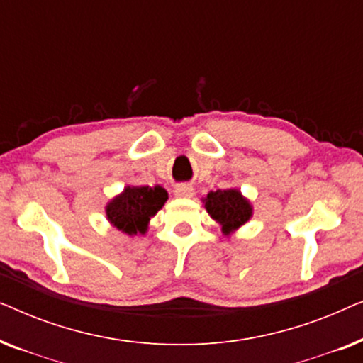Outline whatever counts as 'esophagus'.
Wrapping results in <instances>:
<instances>
[{
	"label": "esophagus",
	"instance_id": "34e87169",
	"mask_svg": "<svg viewBox=\"0 0 363 363\" xmlns=\"http://www.w3.org/2000/svg\"><path fill=\"white\" fill-rule=\"evenodd\" d=\"M193 195H195V190L190 185H178L175 188V196L178 198H191Z\"/></svg>",
	"mask_w": 363,
	"mask_h": 363
}]
</instances>
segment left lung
<instances>
[{
	"label": "left lung",
	"mask_w": 363,
	"mask_h": 363,
	"mask_svg": "<svg viewBox=\"0 0 363 363\" xmlns=\"http://www.w3.org/2000/svg\"><path fill=\"white\" fill-rule=\"evenodd\" d=\"M201 201L208 215L221 226L225 236H231L241 226H245L255 213L252 203L238 188L210 191L205 198H201Z\"/></svg>",
	"instance_id": "8db88e82"
}]
</instances>
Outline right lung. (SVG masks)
I'll use <instances>...</instances> for the list:
<instances>
[{"label": "right lung", "instance_id": "obj_1", "mask_svg": "<svg viewBox=\"0 0 363 363\" xmlns=\"http://www.w3.org/2000/svg\"><path fill=\"white\" fill-rule=\"evenodd\" d=\"M168 200L163 186L127 185L107 201L106 218L111 226L127 236L145 235L150 220L162 210Z\"/></svg>", "mask_w": 363, "mask_h": 363}]
</instances>
